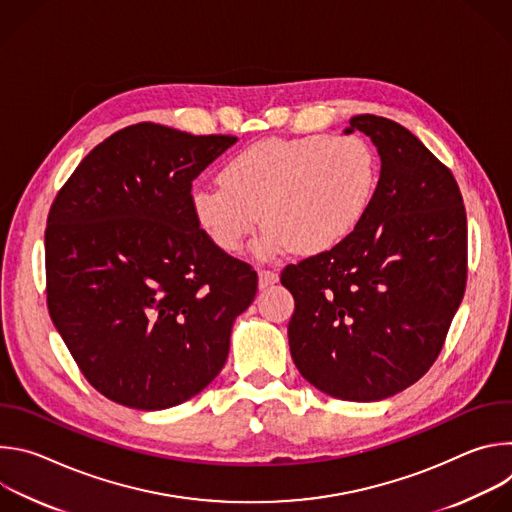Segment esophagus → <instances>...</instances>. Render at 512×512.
I'll return each mask as SVG.
<instances>
[{
  "mask_svg": "<svg viewBox=\"0 0 512 512\" xmlns=\"http://www.w3.org/2000/svg\"><path fill=\"white\" fill-rule=\"evenodd\" d=\"M277 279H279V275H277L275 271H269V269H261V271H259V287H261V289H265V287L277 283Z\"/></svg>",
  "mask_w": 512,
  "mask_h": 512,
  "instance_id": "obj_1",
  "label": "esophagus"
}]
</instances>
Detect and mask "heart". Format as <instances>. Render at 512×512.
<instances>
[{"label":"heart","mask_w":512,"mask_h":512,"mask_svg":"<svg viewBox=\"0 0 512 512\" xmlns=\"http://www.w3.org/2000/svg\"><path fill=\"white\" fill-rule=\"evenodd\" d=\"M379 158L358 135L271 137L227 160L223 184H196L190 210L204 237L237 253L261 225V257L328 253L367 218L379 186Z\"/></svg>","instance_id":"heart-1"}]
</instances>
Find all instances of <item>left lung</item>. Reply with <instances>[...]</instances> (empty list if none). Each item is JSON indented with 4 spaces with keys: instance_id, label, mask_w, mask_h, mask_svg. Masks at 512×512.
Masks as SVG:
<instances>
[{
    "instance_id": "1",
    "label": "left lung",
    "mask_w": 512,
    "mask_h": 512,
    "mask_svg": "<svg viewBox=\"0 0 512 512\" xmlns=\"http://www.w3.org/2000/svg\"><path fill=\"white\" fill-rule=\"evenodd\" d=\"M381 158L371 210L340 247L287 265L289 350L302 377L344 401H381L440 354L466 289L468 229L452 172L403 125L354 115Z\"/></svg>"
}]
</instances>
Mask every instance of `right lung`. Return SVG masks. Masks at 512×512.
Returning <instances> with one entry per match:
<instances>
[{"instance_id": "right-lung-1", "label": "right lung", "mask_w": 512, "mask_h": 512, "mask_svg": "<svg viewBox=\"0 0 512 512\" xmlns=\"http://www.w3.org/2000/svg\"><path fill=\"white\" fill-rule=\"evenodd\" d=\"M237 143L129 125L79 164L46 227L50 318L85 379L141 411L180 405L225 367L257 273L190 210L194 178Z\"/></svg>"}]
</instances>
